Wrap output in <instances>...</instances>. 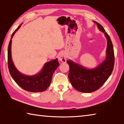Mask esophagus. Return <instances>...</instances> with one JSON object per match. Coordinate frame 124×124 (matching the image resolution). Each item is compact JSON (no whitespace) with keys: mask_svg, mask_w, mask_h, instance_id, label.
Wrapping results in <instances>:
<instances>
[{"mask_svg":"<svg viewBox=\"0 0 124 124\" xmlns=\"http://www.w3.org/2000/svg\"><path fill=\"white\" fill-rule=\"evenodd\" d=\"M58 58H59V60L60 61L62 62H65L67 61V56L65 55V54H64V53H61V54H60Z\"/></svg>","mask_w":124,"mask_h":124,"instance_id":"34e87169","label":"esophagus"}]
</instances>
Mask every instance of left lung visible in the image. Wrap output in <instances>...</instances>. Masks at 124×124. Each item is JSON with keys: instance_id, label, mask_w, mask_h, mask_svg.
<instances>
[{"instance_id": "left-lung-1", "label": "left lung", "mask_w": 124, "mask_h": 124, "mask_svg": "<svg viewBox=\"0 0 124 124\" xmlns=\"http://www.w3.org/2000/svg\"><path fill=\"white\" fill-rule=\"evenodd\" d=\"M93 23L104 33L107 40L105 60L93 69H87L70 60L67 61L69 65L68 77L70 83L75 89L81 93H92L100 88L112 73L115 64L114 50L110 36L101 24L95 21Z\"/></svg>"}]
</instances>
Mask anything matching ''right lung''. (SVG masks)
<instances>
[{"instance_id": "obj_1", "label": "right lung", "mask_w": 124, "mask_h": 124, "mask_svg": "<svg viewBox=\"0 0 124 124\" xmlns=\"http://www.w3.org/2000/svg\"><path fill=\"white\" fill-rule=\"evenodd\" d=\"M22 24L12 33L8 47V67L9 73L14 81L25 90L31 93H38L45 91L50 85L53 75L59 67L57 59L46 62L41 71L33 76H27L19 72L14 65L11 56L12 39L14 34L20 28Z\"/></svg>"}]
</instances>
